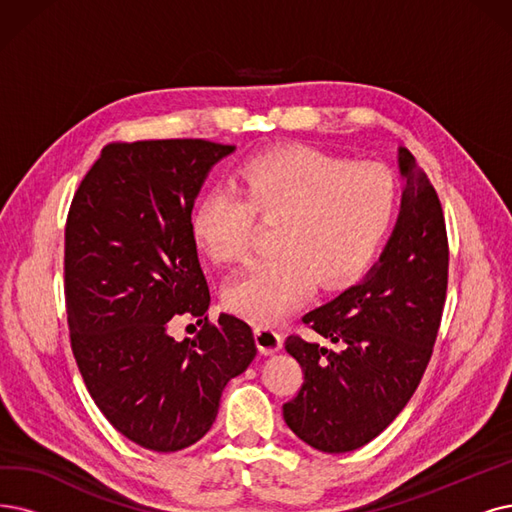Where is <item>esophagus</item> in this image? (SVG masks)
<instances>
[{
  "instance_id": "34e87169",
  "label": "esophagus",
  "mask_w": 512,
  "mask_h": 512,
  "mask_svg": "<svg viewBox=\"0 0 512 512\" xmlns=\"http://www.w3.org/2000/svg\"><path fill=\"white\" fill-rule=\"evenodd\" d=\"M254 338H256V344H258V351L262 355H273L281 349V342H283V336L273 330L271 325H256L254 327Z\"/></svg>"
}]
</instances>
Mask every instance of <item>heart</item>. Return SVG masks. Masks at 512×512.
<instances>
[{
  "instance_id": "1",
  "label": "heart",
  "mask_w": 512,
  "mask_h": 512,
  "mask_svg": "<svg viewBox=\"0 0 512 512\" xmlns=\"http://www.w3.org/2000/svg\"><path fill=\"white\" fill-rule=\"evenodd\" d=\"M233 188L201 195L193 237L214 262L245 258L254 216L275 220L273 254L250 262L222 292L227 309L275 323L319 288L351 281L372 262L399 206V182L382 163H355L294 147L262 153L237 170Z\"/></svg>"
}]
</instances>
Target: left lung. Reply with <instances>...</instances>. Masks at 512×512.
Returning <instances> with one entry per match:
<instances>
[{
	"label": "left lung",
	"instance_id": "1",
	"mask_svg": "<svg viewBox=\"0 0 512 512\" xmlns=\"http://www.w3.org/2000/svg\"><path fill=\"white\" fill-rule=\"evenodd\" d=\"M405 178L399 218L363 279L302 321L336 349L296 334L285 340L302 367L283 405L294 435L325 454L370 443L412 399L441 325L449 248L441 201L414 155L399 149Z\"/></svg>",
	"mask_w": 512,
	"mask_h": 512
}]
</instances>
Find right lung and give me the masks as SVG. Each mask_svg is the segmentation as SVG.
Listing matches in <instances>:
<instances>
[{"instance_id": "obj_1", "label": "right lung", "mask_w": 512, "mask_h": 512, "mask_svg": "<svg viewBox=\"0 0 512 512\" xmlns=\"http://www.w3.org/2000/svg\"><path fill=\"white\" fill-rule=\"evenodd\" d=\"M231 145L201 138L111 142L71 201L65 300L71 349L98 410L153 452L206 435L227 382L256 357L252 327L222 313L210 290L191 212L208 172ZM197 316V337L169 332Z\"/></svg>"}]
</instances>
